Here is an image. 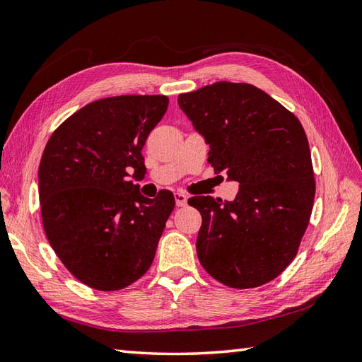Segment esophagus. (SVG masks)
Returning a JSON list of instances; mask_svg holds the SVG:
<instances>
[{
    "mask_svg": "<svg viewBox=\"0 0 362 362\" xmlns=\"http://www.w3.org/2000/svg\"><path fill=\"white\" fill-rule=\"evenodd\" d=\"M174 197H175V205L177 206H185L187 205L188 197H187L185 193H175Z\"/></svg>",
    "mask_w": 362,
    "mask_h": 362,
    "instance_id": "1",
    "label": "esophagus"
}]
</instances>
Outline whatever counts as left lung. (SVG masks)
<instances>
[{
  "label": "left lung",
  "instance_id": "obj_1",
  "mask_svg": "<svg viewBox=\"0 0 362 362\" xmlns=\"http://www.w3.org/2000/svg\"><path fill=\"white\" fill-rule=\"evenodd\" d=\"M179 105L210 144L214 173L240 183L232 202L188 199L202 216L199 261L228 288L272 281L296 258L316 194L302 122L250 83L221 81L179 95Z\"/></svg>",
  "mask_w": 362,
  "mask_h": 362
}]
</instances>
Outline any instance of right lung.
<instances>
[{"mask_svg":"<svg viewBox=\"0 0 362 362\" xmlns=\"http://www.w3.org/2000/svg\"><path fill=\"white\" fill-rule=\"evenodd\" d=\"M163 95L98 99L60 124L38 166L46 238L81 283L119 291L148 272L175 201L140 194L143 146L168 109Z\"/></svg>","mask_w":362,"mask_h":362,"instance_id":"obj_1","label":"right lung"}]
</instances>
